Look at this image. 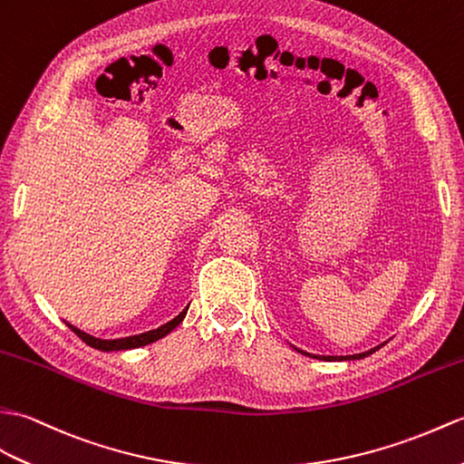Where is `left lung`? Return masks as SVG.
<instances>
[{"instance_id": "obj_1", "label": "left lung", "mask_w": 464, "mask_h": 464, "mask_svg": "<svg viewBox=\"0 0 464 464\" xmlns=\"http://www.w3.org/2000/svg\"><path fill=\"white\" fill-rule=\"evenodd\" d=\"M383 346V343H382ZM382 346H375V348H372V350H368V352H362V353H353V355H310L308 352H303V350H298V352H303L304 355H310V358H316V360H332V362H343V360H362V358H365V355H370V353H373L375 350H380Z\"/></svg>"}]
</instances>
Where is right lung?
<instances>
[{"label": "right lung", "mask_w": 464, "mask_h": 464, "mask_svg": "<svg viewBox=\"0 0 464 464\" xmlns=\"http://www.w3.org/2000/svg\"><path fill=\"white\" fill-rule=\"evenodd\" d=\"M188 308H189V304L183 308L179 314L174 318V320H169V322H166L164 326H160V328H156V330H148V332H144V334H136V336H128V338H116V340H102V338H94V336H91V334H86V332H82V330H79L77 326H72V324H69L67 322V326L77 334V336L84 342V343H89L91 348H94V350H101V352H118V350H132V348H140V346H148V343H152V342H156V340H160V338H164L166 334H169L171 330H174L179 322L186 318V314H188Z\"/></svg>", "instance_id": "right-lung-1"}]
</instances>
